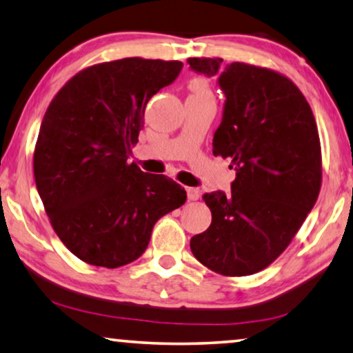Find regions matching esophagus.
Returning a JSON list of instances; mask_svg holds the SVG:
<instances>
[{"instance_id":"esophagus-1","label":"esophagus","mask_w":353,"mask_h":353,"mask_svg":"<svg viewBox=\"0 0 353 353\" xmlns=\"http://www.w3.org/2000/svg\"><path fill=\"white\" fill-rule=\"evenodd\" d=\"M187 196L190 201H196V199L201 196V193H199L198 188H193V187H188L187 188Z\"/></svg>"}]
</instances>
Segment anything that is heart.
<instances>
[{
    "label": "heart",
    "instance_id": "1",
    "mask_svg": "<svg viewBox=\"0 0 353 353\" xmlns=\"http://www.w3.org/2000/svg\"><path fill=\"white\" fill-rule=\"evenodd\" d=\"M192 98H212V88L206 77H193L188 83Z\"/></svg>",
    "mask_w": 353,
    "mask_h": 353
}]
</instances>
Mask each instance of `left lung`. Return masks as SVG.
<instances>
[{"label":"left lung","mask_w":353,"mask_h":353,"mask_svg":"<svg viewBox=\"0 0 353 353\" xmlns=\"http://www.w3.org/2000/svg\"><path fill=\"white\" fill-rule=\"evenodd\" d=\"M222 59H188L219 76L225 101L212 154L231 159V192L204 193L210 227L193 236L194 259L222 276L270 266L301 228L322 185V149L312 109L290 79L268 68Z\"/></svg>","instance_id":"1"}]
</instances>
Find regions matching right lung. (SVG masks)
<instances>
[{
    "label": "right lung",
    "instance_id": "obj_1",
    "mask_svg": "<svg viewBox=\"0 0 353 353\" xmlns=\"http://www.w3.org/2000/svg\"><path fill=\"white\" fill-rule=\"evenodd\" d=\"M182 61L141 57L88 66L55 94L33 155L36 188L66 249L93 266L138 260L157 220L181 208L183 187L128 163L149 99Z\"/></svg>",
    "mask_w": 353,
    "mask_h": 353
}]
</instances>
